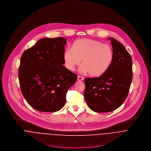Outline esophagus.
I'll return each instance as SVG.
<instances>
[{"mask_svg": "<svg viewBox=\"0 0 151 151\" xmlns=\"http://www.w3.org/2000/svg\"><path fill=\"white\" fill-rule=\"evenodd\" d=\"M83 80H84V77H83L81 76H78L77 77V80L78 81H83Z\"/></svg>", "mask_w": 151, "mask_h": 151, "instance_id": "1", "label": "esophagus"}]
</instances>
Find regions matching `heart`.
I'll return each mask as SVG.
<instances>
[{"instance_id":"b5f03b06","label":"heart","mask_w":151,"mask_h":151,"mask_svg":"<svg viewBox=\"0 0 151 151\" xmlns=\"http://www.w3.org/2000/svg\"><path fill=\"white\" fill-rule=\"evenodd\" d=\"M63 60L65 67L74 71L82 60L81 71L92 77H99L105 73L113 60V50L107 44L88 38L76 41L71 48L65 49Z\"/></svg>"}]
</instances>
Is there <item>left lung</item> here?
Here are the masks:
<instances>
[{
    "instance_id": "8db88e82",
    "label": "left lung",
    "mask_w": 151,
    "mask_h": 151,
    "mask_svg": "<svg viewBox=\"0 0 151 151\" xmlns=\"http://www.w3.org/2000/svg\"><path fill=\"white\" fill-rule=\"evenodd\" d=\"M113 47V60L108 70L99 77L86 78L84 98L91 110L109 112L126 100L132 78V59L125 47L113 38H108Z\"/></svg>"
}]
</instances>
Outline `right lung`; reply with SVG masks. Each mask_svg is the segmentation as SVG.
<instances>
[{"label":"right lung","instance_id":"add662e5","mask_svg":"<svg viewBox=\"0 0 151 151\" xmlns=\"http://www.w3.org/2000/svg\"><path fill=\"white\" fill-rule=\"evenodd\" d=\"M66 40L42 38L22 55L19 79L28 104L42 112H55L65 106L68 89L77 76L63 64Z\"/></svg>","mask_w":151,"mask_h":151}]
</instances>
